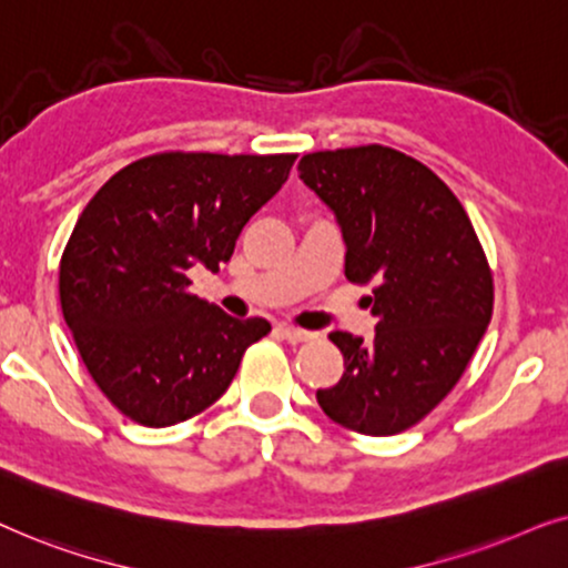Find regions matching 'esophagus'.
I'll return each instance as SVG.
<instances>
[{"instance_id": "34e87169", "label": "esophagus", "mask_w": 568, "mask_h": 568, "mask_svg": "<svg viewBox=\"0 0 568 568\" xmlns=\"http://www.w3.org/2000/svg\"><path fill=\"white\" fill-rule=\"evenodd\" d=\"M277 332H280V335H283L285 339H291V343H306V339L314 337L308 329L291 327V324H277Z\"/></svg>"}]
</instances>
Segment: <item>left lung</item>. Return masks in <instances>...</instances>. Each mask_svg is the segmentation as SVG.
I'll return each instance as SVG.
<instances>
[{
    "label": "left lung",
    "mask_w": 568,
    "mask_h": 568,
    "mask_svg": "<svg viewBox=\"0 0 568 568\" xmlns=\"http://www.w3.org/2000/svg\"><path fill=\"white\" fill-rule=\"evenodd\" d=\"M301 181L345 241V277L372 283L374 337L332 332L345 358L322 410L392 436L434 410L470 363L494 312V280L470 217L434 171L384 145L308 153Z\"/></svg>",
    "instance_id": "obj_1"
}]
</instances>
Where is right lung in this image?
I'll return each instance as SVG.
<instances>
[{
  "instance_id": "right-lung-1",
  "label": "right lung",
  "mask_w": 568,
  "mask_h": 568,
  "mask_svg": "<svg viewBox=\"0 0 568 568\" xmlns=\"http://www.w3.org/2000/svg\"><path fill=\"white\" fill-rule=\"evenodd\" d=\"M296 155L161 153L98 189L59 264V298L90 376L126 418L165 428L229 389L270 322L236 320L186 293L221 270Z\"/></svg>"
}]
</instances>
